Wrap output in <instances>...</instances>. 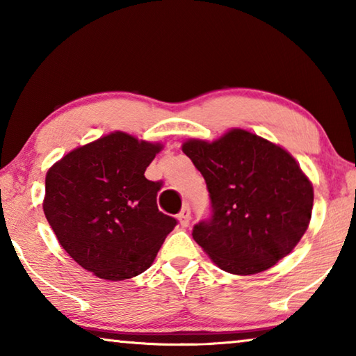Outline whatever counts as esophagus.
Instances as JSON below:
<instances>
[{
  "instance_id": "34e87169",
  "label": "esophagus",
  "mask_w": 356,
  "mask_h": 356,
  "mask_svg": "<svg viewBox=\"0 0 356 356\" xmlns=\"http://www.w3.org/2000/svg\"><path fill=\"white\" fill-rule=\"evenodd\" d=\"M177 218L180 221V226L188 227L190 220H191V210H190V207L188 206H184L182 210H180V213L177 215Z\"/></svg>"
}]
</instances>
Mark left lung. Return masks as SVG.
Returning <instances> with one entry per match:
<instances>
[{
  "label": "left lung",
  "instance_id": "left-lung-1",
  "mask_svg": "<svg viewBox=\"0 0 356 356\" xmlns=\"http://www.w3.org/2000/svg\"><path fill=\"white\" fill-rule=\"evenodd\" d=\"M182 150L210 197V216L191 236L221 270L261 273L295 248L308 229L314 191L287 150L240 129L213 143L190 140Z\"/></svg>",
  "mask_w": 356,
  "mask_h": 356
}]
</instances>
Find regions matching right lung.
Instances as JSON below:
<instances>
[{
    "label": "right lung",
    "instance_id": "1",
    "mask_svg": "<svg viewBox=\"0 0 356 356\" xmlns=\"http://www.w3.org/2000/svg\"><path fill=\"white\" fill-rule=\"evenodd\" d=\"M160 150L161 144L114 131L72 150L47 172V221L67 254L102 280L147 270L177 225L156 206L161 184L144 177Z\"/></svg>",
    "mask_w": 356,
    "mask_h": 356
}]
</instances>
